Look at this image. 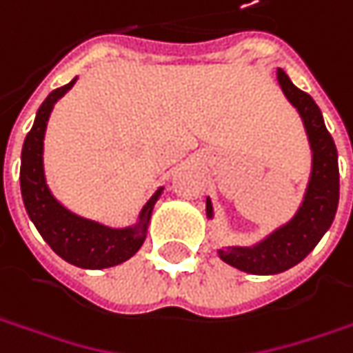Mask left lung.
I'll return each mask as SVG.
<instances>
[{"label":"left lung","mask_w":353,"mask_h":353,"mask_svg":"<svg viewBox=\"0 0 353 353\" xmlns=\"http://www.w3.org/2000/svg\"><path fill=\"white\" fill-rule=\"evenodd\" d=\"M277 82L303 119L312 151V167L303 202L287 224L279 225L253 245H228L218 250V257L224 263L250 275H275L301 263L332 225L340 198L338 151L324 125L320 108L306 92L296 88L281 68H277ZM206 216L210 220L214 218L210 198H206Z\"/></svg>","instance_id":"8db88e82"}]
</instances>
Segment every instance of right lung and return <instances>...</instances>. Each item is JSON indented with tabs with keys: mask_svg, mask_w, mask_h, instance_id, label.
<instances>
[{
	"mask_svg": "<svg viewBox=\"0 0 353 353\" xmlns=\"http://www.w3.org/2000/svg\"><path fill=\"white\" fill-rule=\"evenodd\" d=\"M76 80L78 78L70 80L66 86L52 90L34 116L33 128L27 133L21 151V196L31 222L59 257L82 269H105L128 261L139 251L147 237L153 208L163 194V186H159L155 194L147 200L137 222L128 228H112L82 218L54 198L48 188L43 165L45 133L54 103L74 86Z\"/></svg>",
	"mask_w": 353,
	"mask_h": 353,
	"instance_id": "obj_1",
	"label": "right lung"
}]
</instances>
